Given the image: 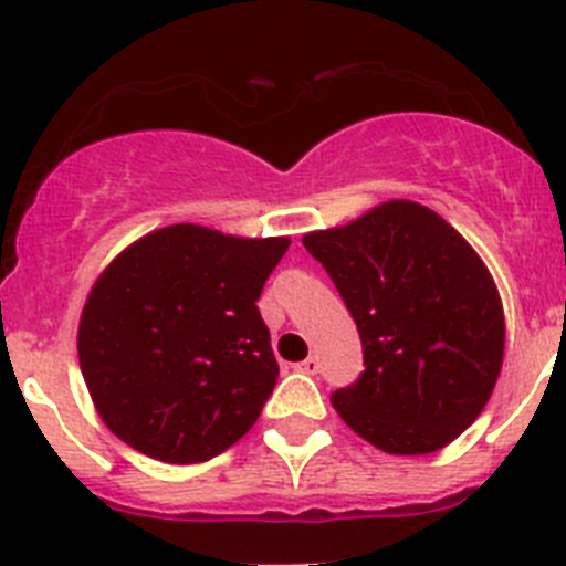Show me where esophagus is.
<instances>
[{
    "mask_svg": "<svg viewBox=\"0 0 566 566\" xmlns=\"http://www.w3.org/2000/svg\"><path fill=\"white\" fill-rule=\"evenodd\" d=\"M297 368H300V371H303V374H312V377H314V374L319 371V359H317V357H308V359H303V363H300Z\"/></svg>",
    "mask_w": 566,
    "mask_h": 566,
    "instance_id": "esophagus-1",
    "label": "esophagus"
}]
</instances>
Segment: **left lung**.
I'll use <instances>...</instances> for the list:
<instances>
[{"instance_id":"obj_1","label":"left lung","mask_w":566,"mask_h":566,"mask_svg":"<svg viewBox=\"0 0 566 566\" xmlns=\"http://www.w3.org/2000/svg\"><path fill=\"white\" fill-rule=\"evenodd\" d=\"M363 339L365 371L332 394L343 422L397 457L451 444L488 405L504 357L496 283L433 209L388 201L303 238Z\"/></svg>"}]
</instances>
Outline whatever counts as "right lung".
<instances>
[{
    "label": "right lung",
    "instance_id": "add662e5",
    "mask_svg": "<svg viewBox=\"0 0 566 566\" xmlns=\"http://www.w3.org/2000/svg\"><path fill=\"white\" fill-rule=\"evenodd\" d=\"M286 249L289 238L175 223L104 269L78 323V363L115 437L195 464L258 422L280 374L258 297Z\"/></svg>",
    "mask_w": 566,
    "mask_h": 566
}]
</instances>
